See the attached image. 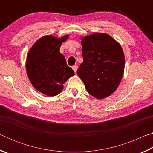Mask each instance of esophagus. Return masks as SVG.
Listing matches in <instances>:
<instances>
[{
	"instance_id": "34e87169",
	"label": "esophagus",
	"mask_w": 153,
	"mask_h": 153,
	"mask_svg": "<svg viewBox=\"0 0 153 153\" xmlns=\"http://www.w3.org/2000/svg\"><path fill=\"white\" fill-rule=\"evenodd\" d=\"M72 68H73V69H74V71L75 73H76V71H77V68H78V67H77V65H74L73 67H72Z\"/></svg>"
}]
</instances>
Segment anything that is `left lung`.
<instances>
[{"label":"left lung","instance_id":"obj_1","mask_svg":"<svg viewBox=\"0 0 153 153\" xmlns=\"http://www.w3.org/2000/svg\"><path fill=\"white\" fill-rule=\"evenodd\" d=\"M83 63L77 74L87 91L100 99L115 91L122 78L125 57L117 41L104 33H94L82 38Z\"/></svg>","mask_w":153,"mask_h":153}]
</instances>
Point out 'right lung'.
I'll use <instances>...</instances> for the list:
<instances>
[{"label":"right lung","mask_w":153,"mask_h":153,"mask_svg":"<svg viewBox=\"0 0 153 153\" xmlns=\"http://www.w3.org/2000/svg\"><path fill=\"white\" fill-rule=\"evenodd\" d=\"M68 36L61 38L43 36L36 41L27 54V76L33 87L44 94L50 97L59 94L64 83L75 75L59 51L62 42Z\"/></svg>","instance_id":"1"}]
</instances>
